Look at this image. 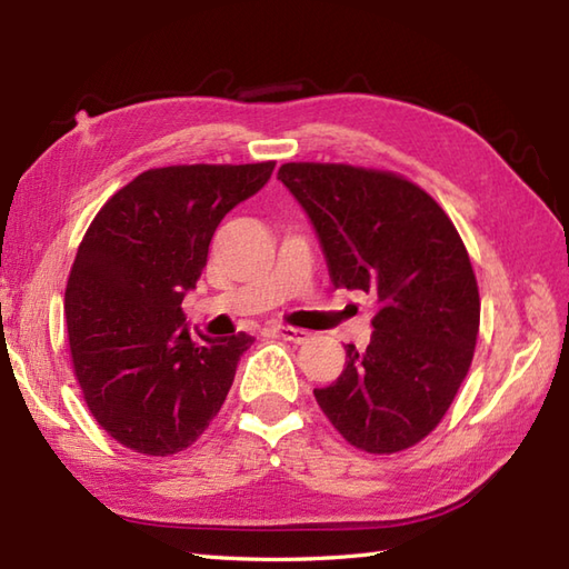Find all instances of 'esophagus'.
I'll return each mask as SVG.
<instances>
[{
	"mask_svg": "<svg viewBox=\"0 0 569 569\" xmlns=\"http://www.w3.org/2000/svg\"><path fill=\"white\" fill-rule=\"evenodd\" d=\"M276 335L283 337L286 342H293V345H303L310 340V332L308 330H300V328H291V325H278Z\"/></svg>",
	"mask_w": 569,
	"mask_h": 569,
	"instance_id": "esophagus-1",
	"label": "esophagus"
}]
</instances>
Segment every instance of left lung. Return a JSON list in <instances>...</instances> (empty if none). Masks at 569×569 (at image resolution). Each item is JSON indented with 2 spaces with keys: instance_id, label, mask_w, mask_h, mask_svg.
<instances>
[{
  "instance_id": "left-lung-1",
  "label": "left lung",
  "mask_w": 569,
  "mask_h": 569,
  "mask_svg": "<svg viewBox=\"0 0 569 569\" xmlns=\"http://www.w3.org/2000/svg\"><path fill=\"white\" fill-rule=\"evenodd\" d=\"M278 180L303 204L337 288L377 296L365 352L347 345L322 413L369 455L430 435L462 386L479 335V288L450 217L408 178L347 163H283Z\"/></svg>"
}]
</instances>
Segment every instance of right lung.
Masks as SVG:
<instances>
[{"label":"right lung","instance_id":"1","mask_svg":"<svg viewBox=\"0 0 569 569\" xmlns=\"http://www.w3.org/2000/svg\"><path fill=\"white\" fill-rule=\"evenodd\" d=\"M276 161L151 168L102 204L66 288L72 371L90 413L129 450L168 457L220 413L253 337H190L183 296L217 224Z\"/></svg>","mask_w":569,"mask_h":569}]
</instances>
